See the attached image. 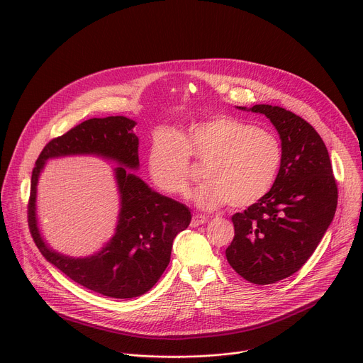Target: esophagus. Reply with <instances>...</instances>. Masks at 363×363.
Returning <instances> with one entry per match:
<instances>
[{"mask_svg":"<svg viewBox=\"0 0 363 363\" xmlns=\"http://www.w3.org/2000/svg\"><path fill=\"white\" fill-rule=\"evenodd\" d=\"M206 221H208V217L206 216H202V214H195L191 220V227H198V225H202V224H206Z\"/></svg>","mask_w":363,"mask_h":363,"instance_id":"1","label":"esophagus"}]
</instances>
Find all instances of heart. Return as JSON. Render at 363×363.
<instances>
[{
	"label": "heart",
	"instance_id": "obj_1",
	"mask_svg": "<svg viewBox=\"0 0 363 363\" xmlns=\"http://www.w3.org/2000/svg\"><path fill=\"white\" fill-rule=\"evenodd\" d=\"M189 158L205 164L194 202L216 210L227 202L247 208L273 188L283 150L279 138L263 128L227 115H216L191 123L178 135L169 129L152 133L146 167L160 191L186 196L192 181Z\"/></svg>",
	"mask_w": 363,
	"mask_h": 363
}]
</instances>
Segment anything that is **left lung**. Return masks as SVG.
<instances>
[{
	"label": "left lung",
	"mask_w": 363,
	"mask_h": 363,
	"mask_svg": "<svg viewBox=\"0 0 363 363\" xmlns=\"http://www.w3.org/2000/svg\"><path fill=\"white\" fill-rule=\"evenodd\" d=\"M250 111L276 126L283 160L270 192L231 217L234 238L225 255L242 279L264 286L290 277L315 252L336 213L337 184L328 147L312 125L280 106Z\"/></svg>",
	"instance_id": "obj_1"
}]
</instances>
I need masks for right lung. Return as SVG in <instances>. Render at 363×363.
<instances>
[{"mask_svg":"<svg viewBox=\"0 0 363 363\" xmlns=\"http://www.w3.org/2000/svg\"><path fill=\"white\" fill-rule=\"evenodd\" d=\"M136 123L125 116L89 119L62 136L51 139L35 161L27 206L31 237L47 262L77 284L115 298L138 297L160 280L171 260L172 241L191 223L186 205L152 191L140 178L116 168L122 208L116 234L100 252L70 258L51 251L41 240L35 223V186L48 158L74 153H96L138 168Z\"/></svg>","mask_w":363,"mask_h":363,"instance_id":"add662e5","label":"right lung"}]
</instances>
